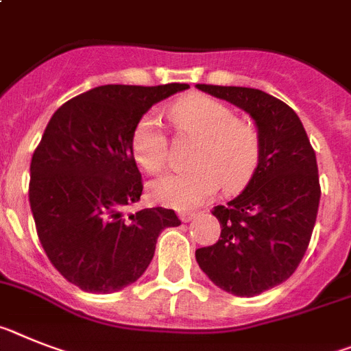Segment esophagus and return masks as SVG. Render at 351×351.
Masks as SVG:
<instances>
[{
  "mask_svg": "<svg viewBox=\"0 0 351 351\" xmlns=\"http://www.w3.org/2000/svg\"><path fill=\"white\" fill-rule=\"evenodd\" d=\"M178 216H180V219L184 221V223H187V221L194 219L196 217V212L194 210H180L178 212Z\"/></svg>",
  "mask_w": 351,
  "mask_h": 351,
  "instance_id": "obj_1",
  "label": "esophagus"
}]
</instances>
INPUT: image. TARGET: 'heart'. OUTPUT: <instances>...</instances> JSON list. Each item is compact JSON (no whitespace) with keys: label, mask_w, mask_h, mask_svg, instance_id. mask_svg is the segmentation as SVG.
Masks as SVG:
<instances>
[{"label":"heart","mask_w":351,"mask_h":351,"mask_svg":"<svg viewBox=\"0 0 351 351\" xmlns=\"http://www.w3.org/2000/svg\"><path fill=\"white\" fill-rule=\"evenodd\" d=\"M169 119L178 134L196 139L191 152L194 167L153 180L149 191L157 202L191 208L212 198L221 185L237 191L252 178L261 157V135L252 121L235 117L226 103L199 94L176 101ZM132 152L148 173L166 166L169 143L153 116H144L135 125Z\"/></svg>","instance_id":"heart-1"}]
</instances>
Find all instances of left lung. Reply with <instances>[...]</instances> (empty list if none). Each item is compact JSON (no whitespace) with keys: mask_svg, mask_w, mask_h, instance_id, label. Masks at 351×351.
<instances>
[{"mask_svg":"<svg viewBox=\"0 0 351 351\" xmlns=\"http://www.w3.org/2000/svg\"><path fill=\"white\" fill-rule=\"evenodd\" d=\"M253 117L261 157L246 189L212 214L221 225L216 244L196 250V261L219 289L255 296L293 275L307 252L319 207L316 153L296 112L250 87L196 85Z\"/></svg>","mask_w":351,"mask_h":351,"instance_id":"1","label":"left lung"}]
</instances>
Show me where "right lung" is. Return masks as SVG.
<instances>
[{
    "label": "right lung",
    "instance_id": "add662e5",
    "mask_svg": "<svg viewBox=\"0 0 351 351\" xmlns=\"http://www.w3.org/2000/svg\"><path fill=\"white\" fill-rule=\"evenodd\" d=\"M187 84L101 85L75 96L49 119L30 164L32 214L55 269L89 293L134 284L160 232L182 223L175 210L126 212L141 199L143 176L132 152L141 117Z\"/></svg>",
    "mask_w": 351,
    "mask_h": 351
}]
</instances>
